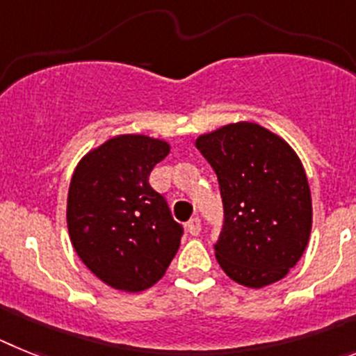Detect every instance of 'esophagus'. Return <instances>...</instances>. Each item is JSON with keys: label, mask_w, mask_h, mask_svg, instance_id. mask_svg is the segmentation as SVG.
<instances>
[{"label": "esophagus", "mask_w": 356, "mask_h": 356, "mask_svg": "<svg viewBox=\"0 0 356 356\" xmlns=\"http://www.w3.org/2000/svg\"><path fill=\"white\" fill-rule=\"evenodd\" d=\"M188 227V233L193 234V236H197V234L200 233V218L199 216H193V218H190L186 224Z\"/></svg>", "instance_id": "esophagus-1"}]
</instances>
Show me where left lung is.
I'll use <instances>...</instances> for the list:
<instances>
[{
    "label": "left lung",
    "mask_w": 356,
    "mask_h": 356,
    "mask_svg": "<svg viewBox=\"0 0 356 356\" xmlns=\"http://www.w3.org/2000/svg\"><path fill=\"white\" fill-rule=\"evenodd\" d=\"M224 204L216 261L249 289L276 283L298 264L312 231V195L298 154L258 123H231L197 140Z\"/></svg>",
    "instance_id": "obj_1"
}]
</instances>
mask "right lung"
<instances>
[{
	"label": "right lung",
	"mask_w": 356,
	"mask_h": 356,
	"mask_svg": "<svg viewBox=\"0 0 356 356\" xmlns=\"http://www.w3.org/2000/svg\"><path fill=\"white\" fill-rule=\"evenodd\" d=\"M168 152L166 141L116 136L82 157L71 177V243L86 267L116 290L156 285L181 245L182 225L148 182Z\"/></svg>",
	"instance_id": "obj_1"
}]
</instances>
